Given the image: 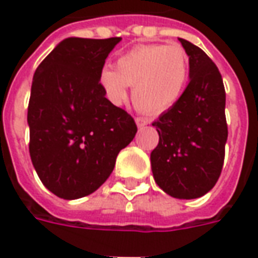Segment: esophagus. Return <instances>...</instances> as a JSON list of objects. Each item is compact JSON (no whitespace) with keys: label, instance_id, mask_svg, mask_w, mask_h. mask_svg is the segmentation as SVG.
I'll return each mask as SVG.
<instances>
[{"label":"esophagus","instance_id":"34e87169","mask_svg":"<svg viewBox=\"0 0 258 258\" xmlns=\"http://www.w3.org/2000/svg\"><path fill=\"white\" fill-rule=\"evenodd\" d=\"M135 123H137V125H138V128H144L145 125L149 124V120L145 117H137L135 118Z\"/></svg>","mask_w":258,"mask_h":258}]
</instances>
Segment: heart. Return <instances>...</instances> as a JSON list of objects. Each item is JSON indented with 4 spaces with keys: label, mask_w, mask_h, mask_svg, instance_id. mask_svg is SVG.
I'll list each match as a JSON object with an SVG mask.
<instances>
[{
    "label": "heart",
    "mask_w": 258,
    "mask_h": 258,
    "mask_svg": "<svg viewBox=\"0 0 258 258\" xmlns=\"http://www.w3.org/2000/svg\"><path fill=\"white\" fill-rule=\"evenodd\" d=\"M189 79V56L179 44L138 45L121 55L116 70L105 66L99 84L107 99L121 105L127 85L133 87V102L141 112L160 114L181 99Z\"/></svg>",
    "instance_id": "1"
}]
</instances>
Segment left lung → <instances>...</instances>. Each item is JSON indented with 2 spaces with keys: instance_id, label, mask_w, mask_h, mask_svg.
<instances>
[{
  "instance_id": "8db88e82",
  "label": "left lung",
  "mask_w": 258,
  "mask_h": 258,
  "mask_svg": "<svg viewBox=\"0 0 258 258\" xmlns=\"http://www.w3.org/2000/svg\"><path fill=\"white\" fill-rule=\"evenodd\" d=\"M178 40L189 56V84L181 99L152 123L159 144L151 164L166 194L196 199L213 189L221 174L228 138L225 90L214 62L192 42Z\"/></svg>"
}]
</instances>
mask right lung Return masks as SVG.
Instances as JSON below:
<instances>
[{
	"instance_id": "obj_1",
	"label": "right lung",
	"mask_w": 258,
	"mask_h": 258,
	"mask_svg": "<svg viewBox=\"0 0 258 258\" xmlns=\"http://www.w3.org/2000/svg\"><path fill=\"white\" fill-rule=\"evenodd\" d=\"M120 37H69L37 68L27 109L30 157L41 182L66 200L95 192L137 134L134 118L105 98L99 73Z\"/></svg>"
}]
</instances>
